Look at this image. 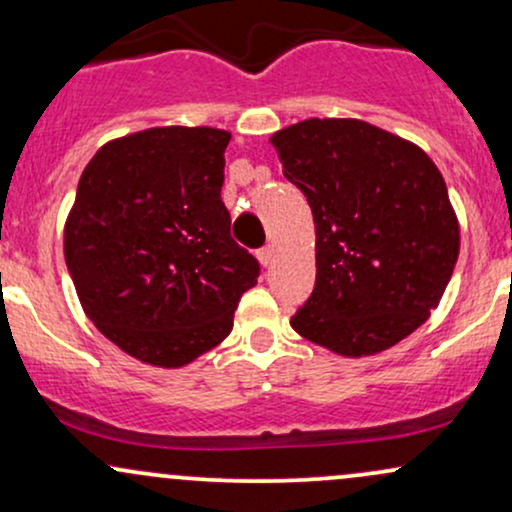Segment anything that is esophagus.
I'll return each instance as SVG.
<instances>
[{"mask_svg":"<svg viewBox=\"0 0 512 512\" xmlns=\"http://www.w3.org/2000/svg\"><path fill=\"white\" fill-rule=\"evenodd\" d=\"M257 260L262 262V267H269L274 262V248L272 245H264V248L257 250Z\"/></svg>","mask_w":512,"mask_h":512,"instance_id":"esophagus-1","label":"esophagus"}]
</instances>
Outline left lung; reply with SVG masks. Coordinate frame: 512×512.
I'll return each instance as SVG.
<instances>
[{"mask_svg":"<svg viewBox=\"0 0 512 512\" xmlns=\"http://www.w3.org/2000/svg\"><path fill=\"white\" fill-rule=\"evenodd\" d=\"M272 144L315 221V289L291 327L354 358L402 342L436 308L460 255L436 163L363 120L313 117Z\"/></svg>","mask_w":512,"mask_h":512,"instance_id":"1","label":"left lung"}]
</instances>
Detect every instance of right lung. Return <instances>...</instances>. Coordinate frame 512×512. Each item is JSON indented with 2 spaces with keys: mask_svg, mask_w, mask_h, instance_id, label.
Here are the masks:
<instances>
[{
  "mask_svg": "<svg viewBox=\"0 0 512 512\" xmlns=\"http://www.w3.org/2000/svg\"><path fill=\"white\" fill-rule=\"evenodd\" d=\"M214 127H154L88 161L64 260L88 320L129 356L180 368L233 330L260 262L231 238Z\"/></svg>",
  "mask_w": 512,
  "mask_h": 512,
  "instance_id": "1",
  "label": "right lung"
}]
</instances>
